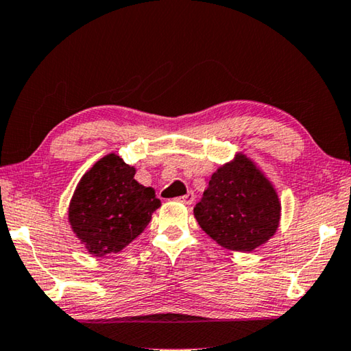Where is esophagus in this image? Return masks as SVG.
<instances>
[{
	"mask_svg": "<svg viewBox=\"0 0 351 351\" xmlns=\"http://www.w3.org/2000/svg\"><path fill=\"white\" fill-rule=\"evenodd\" d=\"M179 201L182 204H186V206H190V204H193V201H194V194L193 193H186L185 196H180L179 197Z\"/></svg>",
	"mask_w": 351,
	"mask_h": 351,
	"instance_id": "esophagus-1",
	"label": "esophagus"
}]
</instances>
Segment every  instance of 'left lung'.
I'll return each instance as SVG.
<instances>
[{"instance_id":"8db88e82","label":"left lung","mask_w":351,"mask_h":351,"mask_svg":"<svg viewBox=\"0 0 351 351\" xmlns=\"http://www.w3.org/2000/svg\"><path fill=\"white\" fill-rule=\"evenodd\" d=\"M281 204L254 163L237 155L208 182L194 218L221 246L247 252L265 243L278 229Z\"/></svg>"}]
</instances>
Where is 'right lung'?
Listing matches in <instances>:
<instances>
[{"mask_svg":"<svg viewBox=\"0 0 351 351\" xmlns=\"http://www.w3.org/2000/svg\"><path fill=\"white\" fill-rule=\"evenodd\" d=\"M134 168L106 155L80 180L69 207L70 226L90 254L123 250L147 228L161 206L152 188L133 179Z\"/></svg>","mask_w":351,"mask_h":351,"instance_id":"obj_1","label":"right lung"}]
</instances>
